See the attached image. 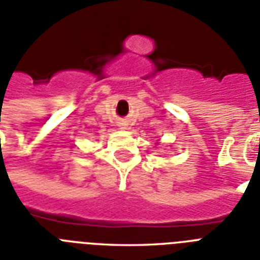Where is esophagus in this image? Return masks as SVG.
Instances as JSON below:
<instances>
[{
  "label": "esophagus",
  "mask_w": 260,
  "mask_h": 260,
  "mask_svg": "<svg viewBox=\"0 0 260 260\" xmlns=\"http://www.w3.org/2000/svg\"><path fill=\"white\" fill-rule=\"evenodd\" d=\"M118 126H120L121 129H125V128H126V124H124V122H121V124H120V125H118Z\"/></svg>",
  "instance_id": "esophagus-1"
}]
</instances>
